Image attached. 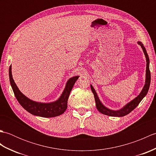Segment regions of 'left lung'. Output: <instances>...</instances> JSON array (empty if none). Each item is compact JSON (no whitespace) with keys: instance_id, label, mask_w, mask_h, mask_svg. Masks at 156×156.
Instances as JSON below:
<instances>
[{"instance_id":"obj_1","label":"left lung","mask_w":156,"mask_h":156,"mask_svg":"<svg viewBox=\"0 0 156 156\" xmlns=\"http://www.w3.org/2000/svg\"><path fill=\"white\" fill-rule=\"evenodd\" d=\"M138 44L141 46L142 49H143L145 58H146V62H147L146 79H145V84L144 88L142 89L140 95L137 96V97L135 99H133V101H131L130 102H129L127 105H126L123 108H122L119 111H112V110H110V109L106 108L105 106L101 103L98 97L97 92H96V91L94 90V89L93 87H92V86L90 85L92 92L94 96L96 107H97L98 111L100 112H101V113L106 115L111 116V117H123V116H125L128 115L129 113H130L133 109L136 108L138 106V105L140 103V102L141 101L142 99L145 97V96H146L149 90V88H150V82H151V74H150V59H149V57L147 54L146 49H145V47L144 46V44L140 41H139Z\"/></svg>"}]
</instances>
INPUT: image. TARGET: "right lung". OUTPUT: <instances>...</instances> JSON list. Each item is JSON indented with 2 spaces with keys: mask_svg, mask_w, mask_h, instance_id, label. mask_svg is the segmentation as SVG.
Masks as SVG:
<instances>
[{
  "mask_svg": "<svg viewBox=\"0 0 156 156\" xmlns=\"http://www.w3.org/2000/svg\"><path fill=\"white\" fill-rule=\"evenodd\" d=\"M78 78L79 76H74L69 79L66 84L64 92L58 101L50 102V103H41V102H37L30 100L21 93L12 78L11 66L9 68L10 82H11L13 92L19 104L31 114L46 118L57 117L64 113L68 107L67 103L69 93Z\"/></svg>",
  "mask_w": 156,
  "mask_h": 156,
  "instance_id": "add662e5",
  "label": "right lung"
}]
</instances>
